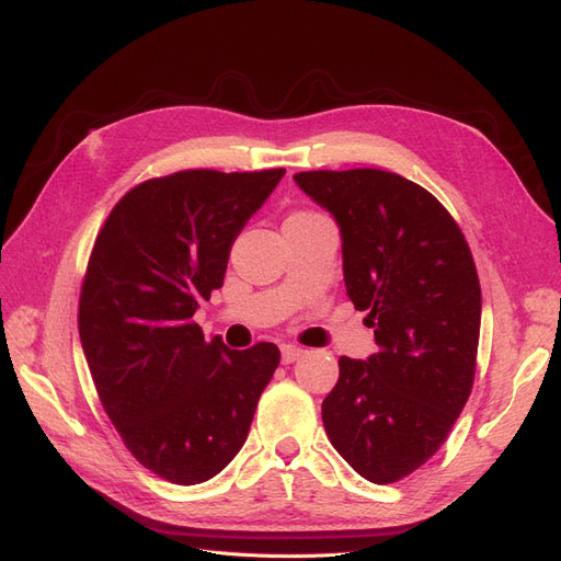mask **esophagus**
Segmentation results:
<instances>
[{"instance_id":"obj_1","label":"esophagus","mask_w":561,"mask_h":561,"mask_svg":"<svg viewBox=\"0 0 561 561\" xmlns=\"http://www.w3.org/2000/svg\"><path fill=\"white\" fill-rule=\"evenodd\" d=\"M302 354H305V350H300L296 345H284L282 347V360H284V364H294V360L300 358Z\"/></svg>"}]
</instances>
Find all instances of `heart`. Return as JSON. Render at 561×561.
Instances as JSON below:
<instances>
[{"label":"heart","instance_id":"obj_1","mask_svg":"<svg viewBox=\"0 0 561 561\" xmlns=\"http://www.w3.org/2000/svg\"><path fill=\"white\" fill-rule=\"evenodd\" d=\"M296 214H314V211H296Z\"/></svg>","mask_w":561,"mask_h":561}]
</instances>
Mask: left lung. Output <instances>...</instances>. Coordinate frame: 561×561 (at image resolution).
<instances>
[{
    "label": "left lung",
    "mask_w": 561,
    "mask_h": 561,
    "mask_svg": "<svg viewBox=\"0 0 561 561\" xmlns=\"http://www.w3.org/2000/svg\"><path fill=\"white\" fill-rule=\"evenodd\" d=\"M294 179L335 216L347 296L377 342L368 360L340 356L323 428L358 476L399 482L436 455L473 389L482 310L473 254L451 214L401 174Z\"/></svg>",
    "instance_id": "obj_1"
}]
</instances>
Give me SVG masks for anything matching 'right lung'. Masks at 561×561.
Instances as JSON below:
<instances>
[{
    "mask_svg": "<svg viewBox=\"0 0 561 561\" xmlns=\"http://www.w3.org/2000/svg\"><path fill=\"white\" fill-rule=\"evenodd\" d=\"M284 168L182 170L125 193L90 251L79 335L104 412L158 478L197 484L232 461L279 366L273 342L228 350L193 321Z\"/></svg>",
    "mask_w": 561,
    "mask_h": 561,
    "instance_id": "obj_1",
    "label": "right lung"
}]
</instances>
